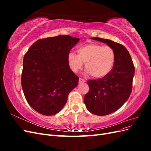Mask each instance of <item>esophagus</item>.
<instances>
[{
  "instance_id": "1",
  "label": "esophagus",
  "mask_w": 151,
  "mask_h": 151,
  "mask_svg": "<svg viewBox=\"0 0 151 151\" xmlns=\"http://www.w3.org/2000/svg\"><path fill=\"white\" fill-rule=\"evenodd\" d=\"M85 82H86V81H85L84 79H81V78H79V84L84 83Z\"/></svg>"
}]
</instances>
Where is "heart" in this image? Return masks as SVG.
Instances as JSON below:
<instances>
[{
  "label": "heart",
  "mask_w": 151,
  "mask_h": 151,
  "mask_svg": "<svg viewBox=\"0 0 151 151\" xmlns=\"http://www.w3.org/2000/svg\"><path fill=\"white\" fill-rule=\"evenodd\" d=\"M77 52V55L70 52L67 57L68 66L73 72L80 70L85 63L86 74L99 79L107 76L115 65V53L109 46L88 43L79 47Z\"/></svg>",
  "instance_id": "heart-1"
}]
</instances>
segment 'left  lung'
<instances>
[{
    "label": "left lung",
    "mask_w": 151,
    "mask_h": 151,
    "mask_svg": "<svg viewBox=\"0 0 151 151\" xmlns=\"http://www.w3.org/2000/svg\"><path fill=\"white\" fill-rule=\"evenodd\" d=\"M91 39L106 43L114 50L116 55L115 65L107 76L88 81L89 91L84 98L89 112L104 116L116 111L129 99L135 67L129 52L123 45L108 39Z\"/></svg>",
    "instance_id": "left-lung-1"
}]
</instances>
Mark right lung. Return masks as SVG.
<instances>
[{"label": "right lung", "mask_w": 151, "mask_h": 151, "mask_svg": "<svg viewBox=\"0 0 151 151\" xmlns=\"http://www.w3.org/2000/svg\"><path fill=\"white\" fill-rule=\"evenodd\" d=\"M80 39L69 35L40 39L24 55L21 85L29 106L44 115L60 112L79 77L68 66V55Z\"/></svg>", "instance_id": "obj_1"}]
</instances>
